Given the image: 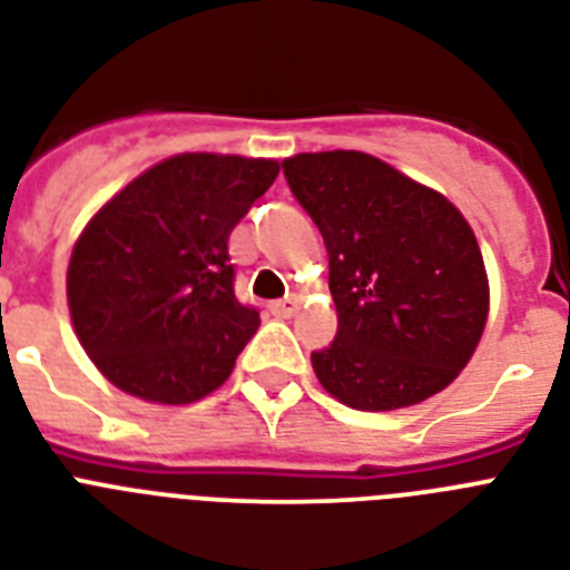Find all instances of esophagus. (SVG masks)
Listing matches in <instances>:
<instances>
[{
    "instance_id": "1",
    "label": "esophagus",
    "mask_w": 570,
    "mask_h": 570,
    "mask_svg": "<svg viewBox=\"0 0 570 570\" xmlns=\"http://www.w3.org/2000/svg\"><path fill=\"white\" fill-rule=\"evenodd\" d=\"M296 312V299H276V303H271V314L274 317H294Z\"/></svg>"
}]
</instances>
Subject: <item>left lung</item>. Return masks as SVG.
<instances>
[{
    "label": "left lung",
    "instance_id": "left-lung-1",
    "mask_svg": "<svg viewBox=\"0 0 570 570\" xmlns=\"http://www.w3.org/2000/svg\"><path fill=\"white\" fill-rule=\"evenodd\" d=\"M328 250L337 337L312 352L328 396L399 411L445 390L481 343L489 279L463 212L364 150L282 159Z\"/></svg>",
    "mask_w": 570,
    "mask_h": 570
}]
</instances>
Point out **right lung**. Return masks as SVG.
I'll return each instance as SVG.
<instances>
[{
    "mask_svg": "<svg viewBox=\"0 0 570 570\" xmlns=\"http://www.w3.org/2000/svg\"><path fill=\"white\" fill-rule=\"evenodd\" d=\"M279 163L174 154L87 220L66 271L75 335L112 387L191 404L233 373L258 328L235 299L229 233L274 186Z\"/></svg>",
    "mask_w": 570,
    "mask_h": 570,
    "instance_id": "add662e5",
    "label": "right lung"
}]
</instances>
